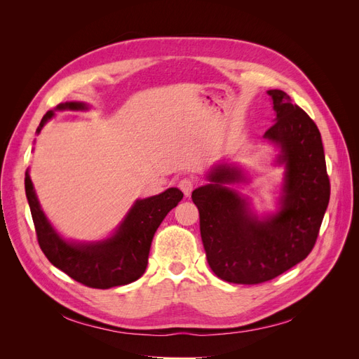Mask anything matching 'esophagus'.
Instances as JSON below:
<instances>
[{"mask_svg": "<svg viewBox=\"0 0 359 359\" xmlns=\"http://www.w3.org/2000/svg\"><path fill=\"white\" fill-rule=\"evenodd\" d=\"M194 186H196V182H194L193 178H182L180 182H178V187L181 189V191L186 194V196H190Z\"/></svg>", "mask_w": 359, "mask_h": 359, "instance_id": "1", "label": "esophagus"}]
</instances>
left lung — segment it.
Here are the masks:
<instances>
[{
  "label": "left lung",
  "mask_w": 359,
  "mask_h": 359,
  "mask_svg": "<svg viewBox=\"0 0 359 359\" xmlns=\"http://www.w3.org/2000/svg\"><path fill=\"white\" fill-rule=\"evenodd\" d=\"M276 123L264 137L280 148L285 165L280 211L259 220L226 184L244 180L241 170L215 166L206 184L191 193L199 210L206 260L229 283L259 285L306 259L316 244L330 202V178L318 126L281 90H269Z\"/></svg>",
  "instance_id": "left-lung-1"
}]
</instances>
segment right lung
<instances>
[{
  "label": "right lung",
  "mask_w": 359,
  "mask_h": 359,
  "mask_svg": "<svg viewBox=\"0 0 359 359\" xmlns=\"http://www.w3.org/2000/svg\"><path fill=\"white\" fill-rule=\"evenodd\" d=\"M57 109H86L83 103L58 104ZM53 116L49 111L41 118L37 133ZM25 193L34 222L37 241L49 262L69 277L94 289H109L136 281L145 273L148 255L157 227L182 199V191L172 187L157 196L139 199L126 215L118 231L99 243L73 244L57 233L41 211L34 187L25 172Z\"/></svg>",
  "instance_id": "add662e5"
}]
</instances>
